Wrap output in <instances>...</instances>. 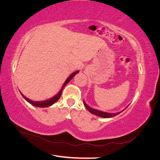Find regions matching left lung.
Wrapping results in <instances>:
<instances>
[{
	"mask_svg": "<svg viewBox=\"0 0 160 160\" xmlns=\"http://www.w3.org/2000/svg\"><path fill=\"white\" fill-rule=\"evenodd\" d=\"M83 103L85 106V108L88 109V110L89 111V112L91 113H93L97 116H99V117H101V118H112V117H114V116L115 115H118V114H119L120 113H122V111L123 110H125V109H126L128 106H127V108H125V109H123V111H120V112H118V113H107V112H103V111H99V110H97V109H93L90 108L89 106H88V105H87L85 103V102L83 100Z\"/></svg>",
	"mask_w": 160,
	"mask_h": 160,
	"instance_id": "obj_1",
	"label": "left lung"
}]
</instances>
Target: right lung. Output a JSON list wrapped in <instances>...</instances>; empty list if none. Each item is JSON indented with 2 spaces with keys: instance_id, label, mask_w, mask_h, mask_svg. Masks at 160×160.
<instances>
[{
  "instance_id": "add662e5",
  "label": "right lung",
  "mask_w": 160,
  "mask_h": 160,
  "mask_svg": "<svg viewBox=\"0 0 160 160\" xmlns=\"http://www.w3.org/2000/svg\"><path fill=\"white\" fill-rule=\"evenodd\" d=\"M79 72V71H77L75 72H74L73 73H72L68 78L67 79V80L65 81V83L63 84V85H62L61 89L59 91V93H58L56 95H55L54 97H52V98H50L49 99H47V100H45V101H32L29 99H28L27 98H26V97L22 95L21 93V95L23 97V98L25 99L27 101H28V103H31V105H34V106H36V107H38V108H47V107H49V106L52 105V104H54L57 101H58L60 97H61V95L62 93V89H63V88H65V86L69 83V82L72 79V77H73L76 74H77Z\"/></svg>"
}]
</instances>
